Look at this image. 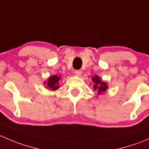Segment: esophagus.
<instances>
[{
	"label": "esophagus",
	"mask_w": 149,
	"mask_h": 149,
	"mask_svg": "<svg viewBox=\"0 0 149 149\" xmlns=\"http://www.w3.org/2000/svg\"><path fill=\"white\" fill-rule=\"evenodd\" d=\"M74 73H75V75H76V76H80L81 75V70H75V71H74Z\"/></svg>",
	"instance_id": "1"
}]
</instances>
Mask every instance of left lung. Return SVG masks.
Here are the masks:
<instances>
[{"label": "left lung", "instance_id": "left-lung-1", "mask_svg": "<svg viewBox=\"0 0 149 149\" xmlns=\"http://www.w3.org/2000/svg\"><path fill=\"white\" fill-rule=\"evenodd\" d=\"M92 81L94 82L93 88H94V91H97V94L98 95H101L102 94H104L106 91V90L108 88L107 84L105 81H103L102 80V78H100V76H94L92 78Z\"/></svg>", "mask_w": 149, "mask_h": 149}]
</instances>
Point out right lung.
I'll use <instances>...</instances> for the list:
<instances>
[{
  "label": "right lung",
  "mask_w": 149,
  "mask_h": 149,
  "mask_svg": "<svg viewBox=\"0 0 149 149\" xmlns=\"http://www.w3.org/2000/svg\"><path fill=\"white\" fill-rule=\"evenodd\" d=\"M61 79V75H54V76H49L47 79V81L44 83V85L47 89L50 91H55L60 88L59 81Z\"/></svg>",
  "instance_id": "obj_1"
}]
</instances>
